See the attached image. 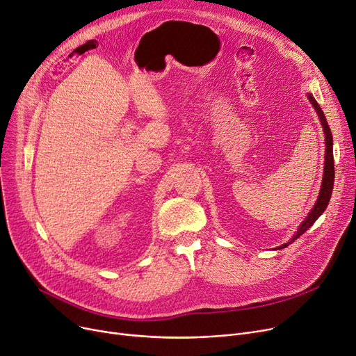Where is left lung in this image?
Instances as JSON below:
<instances>
[{
	"mask_svg": "<svg viewBox=\"0 0 356 356\" xmlns=\"http://www.w3.org/2000/svg\"><path fill=\"white\" fill-rule=\"evenodd\" d=\"M309 99L310 103L313 104V107L316 108L317 114H318V118H320V123L321 126H323V130H325V134H326V159H325V175H323V182H321V190H320V194H318V198H317V202L314 204L313 210L310 211V214L307 216V218L304 220V222L301 223V226L298 227L297 233L293 236V239L285 243L282 246H280V249L289 246L290 243H293L296 239H298L300 236L309 230L316 220L320 217V214L323 213L329 204L330 201V197H332V191H333V184H334V161H333V138H332V131H330V127L326 122V117L323 114V111H321L320 106L317 104V101L314 99V97L312 94H309Z\"/></svg>",
	"mask_w": 356,
	"mask_h": 356,
	"instance_id": "8db88e82",
	"label": "left lung"
}]
</instances>
